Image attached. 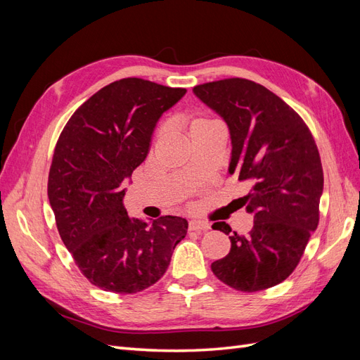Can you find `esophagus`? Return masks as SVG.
<instances>
[{"label":"esophagus","instance_id":"34e87169","mask_svg":"<svg viewBox=\"0 0 360 360\" xmlns=\"http://www.w3.org/2000/svg\"><path fill=\"white\" fill-rule=\"evenodd\" d=\"M210 225L204 222V221H200V219H191L189 221V230L191 231H205L209 230Z\"/></svg>","mask_w":360,"mask_h":360}]
</instances>
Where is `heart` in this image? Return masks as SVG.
<instances>
[{
	"mask_svg": "<svg viewBox=\"0 0 360 360\" xmlns=\"http://www.w3.org/2000/svg\"><path fill=\"white\" fill-rule=\"evenodd\" d=\"M201 122H209V120H207V118H198L195 123H201ZM195 123H193V124H195Z\"/></svg>",
	"mask_w": 360,
	"mask_h": 360,
	"instance_id": "obj_1",
	"label": "heart"
}]
</instances>
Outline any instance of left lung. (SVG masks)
<instances>
[{
    "mask_svg": "<svg viewBox=\"0 0 360 360\" xmlns=\"http://www.w3.org/2000/svg\"><path fill=\"white\" fill-rule=\"evenodd\" d=\"M193 94L230 130L228 172L250 186L242 200L254 216L248 234L230 236V252L212 263L213 274L238 291L275 287L296 269L317 230L323 193L317 146L299 114L257 82H207L193 86ZM213 230L231 233L225 222H214Z\"/></svg>",
    "mask_w": 360,
    "mask_h": 360,
    "instance_id": "1",
    "label": "left lung"
}]
</instances>
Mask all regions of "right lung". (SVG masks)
<instances>
[{"mask_svg":"<svg viewBox=\"0 0 360 360\" xmlns=\"http://www.w3.org/2000/svg\"><path fill=\"white\" fill-rule=\"evenodd\" d=\"M186 94L139 78L103 86L64 126L53 151L48 198L63 243L84 276L105 291L130 294L165 274L188 221L129 217L124 181L148 155L163 112Z\"/></svg>","mask_w":360,"mask_h":360,"instance_id":"right-lung-1","label":"right lung"}]
</instances>
